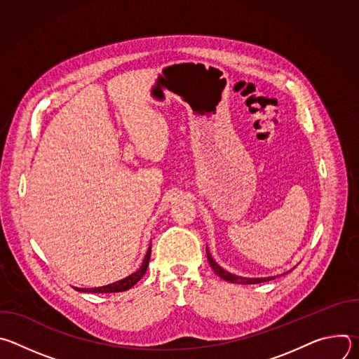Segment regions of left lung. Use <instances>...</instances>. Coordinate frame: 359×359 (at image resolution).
Segmentation results:
<instances>
[{
	"instance_id": "1",
	"label": "left lung",
	"mask_w": 359,
	"mask_h": 359,
	"mask_svg": "<svg viewBox=\"0 0 359 359\" xmlns=\"http://www.w3.org/2000/svg\"><path fill=\"white\" fill-rule=\"evenodd\" d=\"M206 254H208V260H209V264L210 267L215 270V273L222 277L223 280L229 281V283H234V284H259V283H264V281H270V280H274L276 277H266V278H245V277H238V276H234L231 273H227L226 270H223L213 259H212V254L209 251V248H206Z\"/></svg>"
}]
</instances>
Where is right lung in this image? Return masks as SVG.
Masks as SVG:
<instances>
[{
    "label": "right lung",
    "mask_w": 359,
    "mask_h": 359,
    "mask_svg": "<svg viewBox=\"0 0 359 359\" xmlns=\"http://www.w3.org/2000/svg\"><path fill=\"white\" fill-rule=\"evenodd\" d=\"M150 251H151V245H149V248H147V252L144 255V260H143L140 269L137 271H135L133 274L128 276L126 278L119 280V281L112 283V284H108V285H104V287H95V288H78V287H75V290L79 291V292H122V291H126V290L132 288L144 276V273L147 270L149 260H150Z\"/></svg>",
    "instance_id": "right-lung-1"
}]
</instances>
